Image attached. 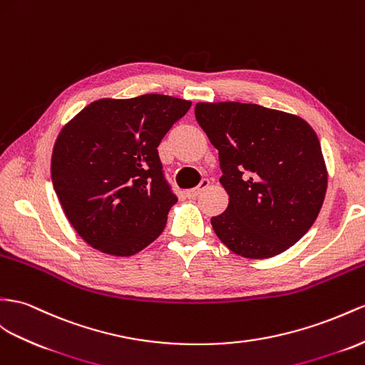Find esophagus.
I'll return each mask as SVG.
<instances>
[{
  "instance_id": "34e87169",
  "label": "esophagus",
  "mask_w": 365,
  "mask_h": 365,
  "mask_svg": "<svg viewBox=\"0 0 365 365\" xmlns=\"http://www.w3.org/2000/svg\"><path fill=\"white\" fill-rule=\"evenodd\" d=\"M208 185H210L208 179H203L197 186H195V188L190 190L186 194H188V197H197V195H199L205 188H208Z\"/></svg>"
}]
</instances>
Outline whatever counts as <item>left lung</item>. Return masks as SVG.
I'll return each mask as SVG.
<instances>
[{"mask_svg": "<svg viewBox=\"0 0 365 365\" xmlns=\"http://www.w3.org/2000/svg\"><path fill=\"white\" fill-rule=\"evenodd\" d=\"M195 120L219 151L228 208L211 219L232 253L268 259L312 228L329 174L319 138L301 117L253 103H197Z\"/></svg>", "mask_w": 365, "mask_h": 365, "instance_id": "left-lung-1", "label": "left lung"}]
</instances>
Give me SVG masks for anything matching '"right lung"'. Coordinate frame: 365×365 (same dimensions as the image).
<instances>
[{"instance_id":"right-lung-1","label":"right lung","mask_w":365,"mask_h":365,"mask_svg":"<svg viewBox=\"0 0 365 365\" xmlns=\"http://www.w3.org/2000/svg\"><path fill=\"white\" fill-rule=\"evenodd\" d=\"M190 108L191 101L162 93L101 98L60 130L51 162L53 190L92 248L126 257L162 235L177 197L157 148Z\"/></svg>"}]
</instances>
